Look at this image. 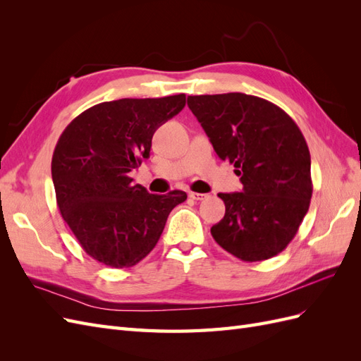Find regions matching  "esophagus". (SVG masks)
<instances>
[{
  "mask_svg": "<svg viewBox=\"0 0 361 361\" xmlns=\"http://www.w3.org/2000/svg\"><path fill=\"white\" fill-rule=\"evenodd\" d=\"M188 195L191 199H194V200H206L207 197H209V195L207 194H203V192H194V191H190L188 192Z\"/></svg>",
  "mask_w": 361,
  "mask_h": 361,
  "instance_id": "obj_1",
  "label": "esophagus"
}]
</instances>
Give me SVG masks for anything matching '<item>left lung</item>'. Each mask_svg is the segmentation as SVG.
Masks as SVG:
<instances>
[{"label":"left lung","mask_w":361,"mask_h":361,"mask_svg":"<svg viewBox=\"0 0 361 361\" xmlns=\"http://www.w3.org/2000/svg\"><path fill=\"white\" fill-rule=\"evenodd\" d=\"M188 106L244 185L243 192L218 194L226 214L211 227L216 244L244 262L279 255L297 235L313 191L300 128L277 105L245 93L188 96Z\"/></svg>","instance_id":"obj_1"}]
</instances>
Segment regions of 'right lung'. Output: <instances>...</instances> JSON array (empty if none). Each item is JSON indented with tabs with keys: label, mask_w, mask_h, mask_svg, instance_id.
<instances>
[{
	"label": "right lung",
	"mask_w": 361,
	"mask_h": 361,
	"mask_svg": "<svg viewBox=\"0 0 361 361\" xmlns=\"http://www.w3.org/2000/svg\"><path fill=\"white\" fill-rule=\"evenodd\" d=\"M185 94L97 104L63 130L52 155V182L63 220L84 251L113 268L145 259L174 206L187 194H150L133 185L155 130L182 111Z\"/></svg>",
	"instance_id": "1"
}]
</instances>
